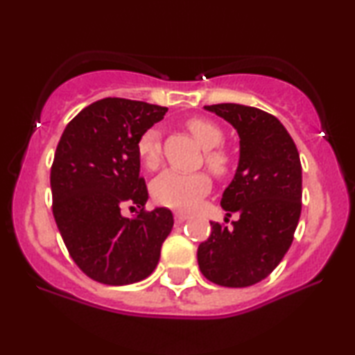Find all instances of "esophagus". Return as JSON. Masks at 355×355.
I'll list each match as a JSON object with an SVG mask.
<instances>
[{
    "instance_id": "obj_1",
    "label": "esophagus",
    "mask_w": 355,
    "mask_h": 355,
    "mask_svg": "<svg viewBox=\"0 0 355 355\" xmlns=\"http://www.w3.org/2000/svg\"><path fill=\"white\" fill-rule=\"evenodd\" d=\"M187 218H189L187 213H182V211H176V213H174V221H176V223L186 221Z\"/></svg>"
}]
</instances>
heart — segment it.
I'll use <instances>...</instances> for the list:
<instances>
[{
	"mask_svg": "<svg viewBox=\"0 0 355 355\" xmlns=\"http://www.w3.org/2000/svg\"><path fill=\"white\" fill-rule=\"evenodd\" d=\"M187 129L205 148V163L218 176H225L230 171L231 155L221 148L225 134L220 125L207 118L187 119ZM137 153L147 169H157L162 162V140L157 129H148L140 135L137 142ZM211 187V179L205 171L181 173L169 169L155 179L152 184L153 198L164 207L176 210H189L207 196Z\"/></svg>",
	"mask_w": 355,
	"mask_h": 355,
	"instance_id": "1",
	"label": "heart"
}]
</instances>
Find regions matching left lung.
<instances>
[{
    "mask_svg": "<svg viewBox=\"0 0 355 355\" xmlns=\"http://www.w3.org/2000/svg\"><path fill=\"white\" fill-rule=\"evenodd\" d=\"M234 125L241 139L236 176L221 207L232 227L213 223L198 245L202 275L226 288H247L265 279L293 244L302 210V166L293 137L278 118L254 106H205Z\"/></svg>",
    "mask_w": 355,
    "mask_h": 355,
    "instance_id": "left-lung-1",
    "label": "left lung"
}]
</instances>
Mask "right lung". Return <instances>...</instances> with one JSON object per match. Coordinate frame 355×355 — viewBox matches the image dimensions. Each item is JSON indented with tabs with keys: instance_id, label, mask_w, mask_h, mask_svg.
<instances>
[{
	"instance_id": "obj_1",
	"label": "right lung",
	"mask_w": 355,
	"mask_h": 355,
	"mask_svg": "<svg viewBox=\"0 0 355 355\" xmlns=\"http://www.w3.org/2000/svg\"><path fill=\"white\" fill-rule=\"evenodd\" d=\"M168 108L103 98L80 111L62 132L51 164L53 216L76 265L98 283L142 281L158 265L173 230L168 208L145 210L137 142ZM137 206L134 218L122 208Z\"/></svg>"
}]
</instances>
